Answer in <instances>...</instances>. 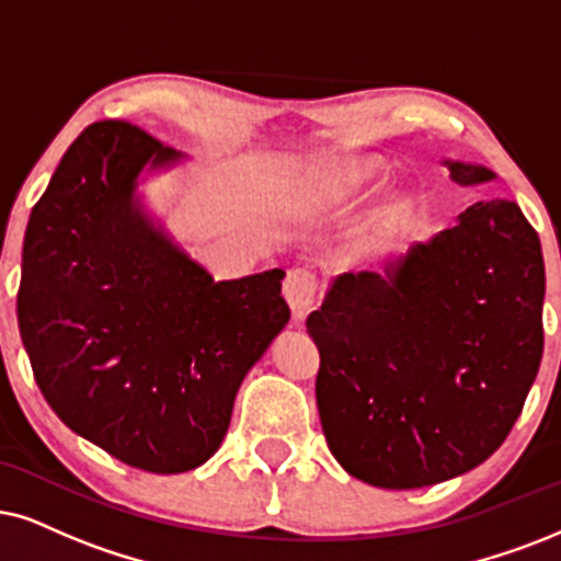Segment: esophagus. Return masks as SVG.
<instances>
[{
    "instance_id": "esophagus-1",
    "label": "esophagus",
    "mask_w": 561,
    "mask_h": 561,
    "mask_svg": "<svg viewBox=\"0 0 561 561\" xmlns=\"http://www.w3.org/2000/svg\"><path fill=\"white\" fill-rule=\"evenodd\" d=\"M282 293H285V300L289 302V308H293L295 318H302L316 300V293H318L316 274L310 272V268H289Z\"/></svg>"
}]
</instances>
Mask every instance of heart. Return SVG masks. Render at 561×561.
<instances>
[{"label":"heart","mask_w":561,"mask_h":561,"mask_svg":"<svg viewBox=\"0 0 561 561\" xmlns=\"http://www.w3.org/2000/svg\"><path fill=\"white\" fill-rule=\"evenodd\" d=\"M382 175V162L370 154H350V158L333 160L331 165H325L321 179L316 181L313 194H310V204L316 209H333L344 207V204L354 202L367 191L373 188V183ZM407 204V198L399 191L388 194L380 202L378 211H375L373 222L375 228H382L386 222L399 215Z\"/></svg>","instance_id":"b5f03b06"}]
</instances>
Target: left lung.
Masks as SVG:
<instances>
[{"instance_id": "8db88e82", "label": "left lung", "mask_w": 561, "mask_h": 561, "mask_svg": "<svg viewBox=\"0 0 561 561\" xmlns=\"http://www.w3.org/2000/svg\"><path fill=\"white\" fill-rule=\"evenodd\" d=\"M443 165L458 186L497 179L477 162ZM543 293L541 240L507 198L471 204L382 274L333 276L305 325L342 469L380 489H420L484 463L541 365Z\"/></svg>"}]
</instances>
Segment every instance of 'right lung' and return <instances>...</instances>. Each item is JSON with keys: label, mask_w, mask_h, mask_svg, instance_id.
<instances>
[{"label": "right lung", "mask_w": 561, "mask_h": 561, "mask_svg": "<svg viewBox=\"0 0 561 561\" xmlns=\"http://www.w3.org/2000/svg\"><path fill=\"white\" fill-rule=\"evenodd\" d=\"M181 152L126 122L84 129L27 219L18 323L56 416L134 469L207 463L238 388L289 321L285 272L215 282L139 194Z\"/></svg>", "instance_id": "obj_1"}]
</instances>
